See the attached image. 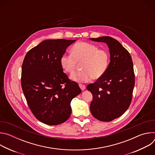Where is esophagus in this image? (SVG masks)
Segmentation results:
<instances>
[{
  "instance_id": "34e87169",
  "label": "esophagus",
  "mask_w": 155,
  "mask_h": 155,
  "mask_svg": "<svg viewBox=\"0 0 155 155\" xmlns=\"http://www.w3.org/2000/svg\"><path fill=\"white\" fill-rule=\"evenodd\" d=\"M79 86H80V87L81 88V90L82 91H83V90H84L86 89V86H85L84 84H79Z\"/></svg>"
}]
</instances>
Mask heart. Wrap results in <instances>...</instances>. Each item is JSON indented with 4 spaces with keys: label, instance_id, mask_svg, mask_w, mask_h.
Returning <instances> with one entry per match:
<instances>
[{
    "label": "heart",
    "instance_id": "1",
    "mask_svg": "<svg viewBox=\"0 0 155 155\" xmlns=\"http://www.w3.org/2000/svg\"><path fill=\"white\" fill-rule=\"evenodd\" d=\"M78 62L81 69L73 72L71 79L77 82H86L91 78H101L106 72L110 62L108 53L94 44L81 41L72 46L71 54H64L60 59L62 68L71 73L76 68Z\"/></svg>",
    "mask_w": 155,
    "mask_h": 155
}]
</instances>
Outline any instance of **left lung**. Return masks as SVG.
I'll return each mask as SVG.
<instances>
[{
	"mask_svg": "<svg viewBox=\"0 0 155 155\" xmlns=\"http://www.w3.org/2000/svg\"><path fill=\"white\" fill-rule=\"evenodd\" d=\"M90 39L105 43L110 54L105 74L87 86L93 97L90 110L96 119L111 121L121 116L131 102L135 84L133 63L129 53L116 39L108 36Z\"/></svg>",
	"mask_w": 155,
	"mask_h": 155,
	"instance_id": "1",
	"label": "left lung"
}]
</instances>
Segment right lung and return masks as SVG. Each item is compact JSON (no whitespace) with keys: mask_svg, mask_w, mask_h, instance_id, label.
Wrapping results in <instances>:
<instances>
[{"mask_svg":"<svg viewBox=\"0 0 155 155\" xmlns=\"http://www.w3.org/2000/svg\"><path fill=\"white\" fill-rule=\"evenodd\" d=\"M75 40H46L30 50L21 71V86L35 118L48 125L60 124L71 115V102L81 92L77 83L63 72L60 59Z\"/></svg>","mask_w":155,"mask_h":155,"instance_id":"1","label":"right lung"}]
</instances>
